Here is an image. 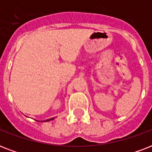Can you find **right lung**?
I'll use <instances>...</instances> for the list:
<instances>
[{"mask_svg": "<svg viewBox=\"0 0 152 152\" xmlns=\"http://www.w3.org/2000/svg\"><path fill=\"white\" fill-rule=\"evenodd\" d=\"M53 119H54V118H50V119H47V120L44 121H51V120H53Z\"/></svg>", "mask_w": 152, "mask_h": 152, "instance_id": "obj_1", "label": "right lung"}]
</instances>
